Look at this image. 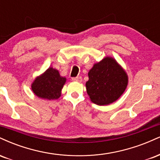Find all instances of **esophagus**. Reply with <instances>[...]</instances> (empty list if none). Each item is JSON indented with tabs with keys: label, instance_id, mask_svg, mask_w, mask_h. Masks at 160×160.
Instances as JSON below:
<instances>
[{
	"label": "esophagus",
	"instance_id": "obj_1",
	"mask_svg": "<svg viewBox=\"0 0 160 160\" xmlns=\"http://www.w3.org/2000/svg\"><path fill=\"white\" fill-rule=\"evenodd\" d=\"M72 80H73V81H76V82H81L82 81V78H81V77H77V78H73Z\"/></svg>",
	"mask_w": 160,
	"mask_h": 160
}]
</instances>
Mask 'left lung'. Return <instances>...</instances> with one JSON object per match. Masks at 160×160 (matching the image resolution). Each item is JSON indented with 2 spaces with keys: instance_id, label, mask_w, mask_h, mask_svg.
Instances as JSON below:
<instances>
[{
  "instance_id": "obj_1",
  "label": "left lung",
  "mask_w": 160,
  "mask_h": 160,
  "mask_svg": "<svg viewBox=\"0 0 160 160\" xmlns=\"http://www.w3.org/2000/svg\"><path fill=\"white\" fill-rule=\"evenodd\" d=\"M86 82L91 102L98 105H107L116 102L127 87V73L114 58L106 56L94 64L88 73Z\"/></svg>"
}]
</instances>
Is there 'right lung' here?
Instances as JSON below:
<instances>
[{
    "label": "right lung",
    "mask_w": 160,
    "mask_h": 160,
    "mask_svg": "<svg viewBox=\"0 0 160 160\" xmlns=\"http://www.w3.org/2000/svg\"><path fill=\"white\" fill-rule=\"evenodd\" d=\"M66 80L67 79L62 77L58 70L49 67L34 79L32 83V90L38 98L55 100L61 96Z\"/></svg>",
    "instance_id": "obj_1"
}]
</instances>
